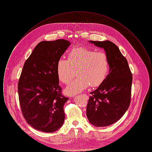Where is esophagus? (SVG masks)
I'll list each match as a JSON object with an SVG mask.
<instances>
[{
  "mask_svg": "<svg viewBox=\"0 0 152 152\" xmlns=\"http://www.w3.org/2000/svg\"><path fill=\"white\" fill-rule=\"evenodd\" d=\"M84 95H85V96H87V97H88V96H87V95H86V94H84Z\"/></svg>",
  "mask_w": 152,
  "mask_h": 152,
  "instance_id": "esophagus-1",
  "label": "esophagus"
}]
</instances>
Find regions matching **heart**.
<instances>
[{"mask_svg":"<svg viewBox=\"0 0 152 152\" xmlns=\"http://www.w3.org/2000/svg\"><path fill=\"white\" fill-rule=\"evenodd\" d=\"M76 69L79 77L66 87L65 93L68 95L78 94L89 85L97 87L104 82L108 73V55L104 52H96L84 47L73 48L68 53V60H58V78L62 83L68 84Z\"/></svg>","mask_w":152,"mask_h":152,"instance_id":"1","label":"heart"}]
</instances>
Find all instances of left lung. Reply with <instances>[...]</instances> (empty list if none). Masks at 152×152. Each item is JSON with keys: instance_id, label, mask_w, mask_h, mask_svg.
Here are the masks:
<instances>
[{"instance_id": "obj_1", "label": "left lung", "mask_w": 152, "mask_h": 152, "mask_svg": "<svg viewBox=\"0 0 152 152\" xmlns=\"http://www.w3.org/2000/svg\"><path fill=\"white\" fill-rule=\"evenodd\" d=\"M104 49L108 55L109 72L104 82L91 96L87 105V117L96 127L117 122L130 105L132 74L127 60L110 41H89Z\"/></svg>"}]
</instances>
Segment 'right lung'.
<instances>
[{
    "instance_id": "right-lung-1",
    "label": "right lung",
    "mask_w": 152,
    "mask_h": 152,
    "mask_svg": "<svg viewBox=\"0 0 152 152\" xmlns=\"http://www.w3.org/2000/svg\"><path fill=\"white\" fill-rule=\"evenodd\" d=\"M70 44L64 39L41 42L23 66L18 83L19 102L26 121L36 130L52 133L63 125V107L69 98L61 94L56 67Z\"/></svg>"
}]
</instances>
